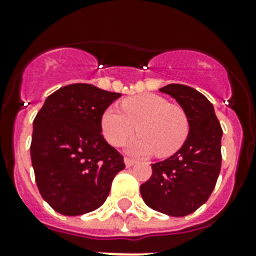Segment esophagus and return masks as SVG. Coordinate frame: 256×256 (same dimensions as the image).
<instances>
[{"mask_svg": "<svg viewBox=\"0 0 256 256\" xmlns=\"http://www.w3.org/2000/svg\"><path fill=\"white\" fill-rule=\"evenodd\" d=\"M134 164H136V160H132V158H124V164H126V168H132Z\"/></svg>", "mask_w": 256, "mask_h": 256, "instance_id": "obj_1", "label": "esophagus"}]
</instances>
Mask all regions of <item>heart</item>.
<instances>
[{"label": "heart", "instance_id": "b5f03b06", "mask_svg": "<svg viewBox=\"0 0 256 256\" xmlns=\"http://www.w3.org/2000/svg\"><path fill=\"white\" fill-rule=\"evenodd\" d=\"M118 108L110 106L100 118L102 134L112 146H120L132 132H140L128 144V152L170 156L184 144L188 136V120L184 110L156 94L130 96Z\"/></svg>", "mask_w": 256, "mask_h": 256}]
</instances>
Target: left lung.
Instances as JSON below:
<instances>
[{
  "label": "left lung",
  "mask_w": 256,
  "mask_h": 256,
  "mask_svg": "<svg viewBox=\"0 0 256 256\" xmlns=\"http://www.w3.org/2000/svg\"><path fill=\"white\" fill-rule=\"evenodd\" d=\"M172 96L188 120V136L174 156L152 164V175L140 195L152 210L184 216L207 202L220 172L222 128L214 106L202 92L180 84L160 88Z\"/></svg>",
  "instance_id": "8db88e82"
}]
</instances>
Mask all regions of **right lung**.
<instances>
[{"label":"right lung","mask_w":256,"mask_h":256,"mask_svg":"<svg viewBox=\"0 0 256 256\" xmlns=\"http://www.w3.org/2000/svg\"><path fill=\"white\" fill-rule=\"evenodd\" d=\"M120 96L90 84H72L45 100L33 120L32 164L42 198L62 215L100 207L124 156L100 134L104 110Z\"/></svg>","instance_id":"right-lung-1"}]
</instances>
